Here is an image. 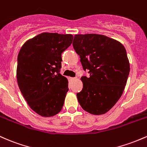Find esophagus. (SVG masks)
I'll list each match as a JSON object with an SVG mask.
<instances>
[{
  "label": "esophagus",
  "instance_id": "esophagus-1",
  "mask_svg": "<svg viewBox=\"0 0 147 147\" xmlns=\"http://www.w3.org/2000/svg\"><path fill=\"white\" fill-rule=\"evenodd\" d=\"M70 79H71V81H74V80H76V78H71Z\"/></svg>",
  "mask_w": 147,
  "mask_h": 147
}]
</instances>
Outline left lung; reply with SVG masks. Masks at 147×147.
Wrapping results in <instances>:
<instances>
[{
	"instance_id": "left-lung-1",
	"label": "left lung",
	"mask_w": 147,
	"mask_h": 147,
	"mask_svg": "<svg viewBox=\"0 0 147 147\" xmlns=\"http://www.w3.org/2000/svg\"><path fill=\"white\" fill-rule=\"evenodd\" d=\"M73 47L90 77H81L76 94L82 108L95 115L109 111L122 95L130 72L126 51L118 41L103 34L74 36Z\"/></svg>"
}]
</instances>
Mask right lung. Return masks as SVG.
<instances>
[{
	"mask_svg": "<svg viewBox=\"0 0 147 147\" xmlns=\"http://www.w3.org/2000/svg\"><path fill=\"white\" fill-rule=\"evenodd\" d=\"M71 34L43 32L21 48L16 78L21 94L33 111L44 117L62 110L68 80L60 74L62 53L73 42Z\"/></svg>",
	"mask_w": 147,
	"mask_h": 147,
	"instance_id": "1",
	"label": "right lung"
}]
</instances>
